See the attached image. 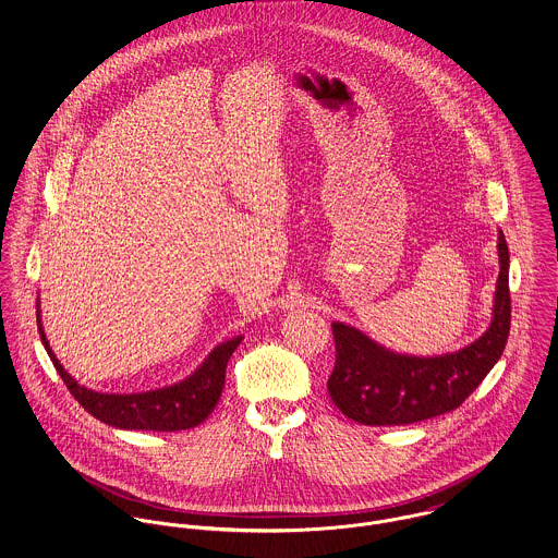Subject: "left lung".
I'll use <instances>...</instances> for the list:
<instances>
[{
	"instance_id": "obj_1",
	"label": "left lung",
	"mask_w": 558,
	"mask_h": 558,
	"mask_svg": "<svg viewBox=\"0 0 558 558\" xmlns=\"http://www.w3.org/2000/svg\"><path fill=\"white\" fill-rule=\"evenodd\" d=\"M498 262L489 328L453 354H398L361 330L332 322L335 367L326 387L335 405L363 425H408L462 405L496 365L509 337V248L502 232H498Z\"/></svg>"
}]
</instances>
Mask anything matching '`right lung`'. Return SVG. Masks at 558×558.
<instances>
[{"label":"right lung","instance_id":"obj_1","mask_svg":"<svg viewBox=\"0 0 558 558\" xmlns=\"http://www.w3.org/2000/svg\"><path fill=\"white\" fill-rule=\"evenodd\" d=\"M36 318H38V332L45 343V350L51 356L71 396L77 399L92 416L120 429L178 432V429L195 427L202 421H206L221 398L228 361L242 341V337H234L217 345L193 376H189L186 380L173 387L146 391V393H133V396H116V393H96L92 389L77 385V380L64 372L53 350L49 348V341L40 324V312H36Z\"/></svg>","mask_w":558,"mask_h":558}]
</instances>
